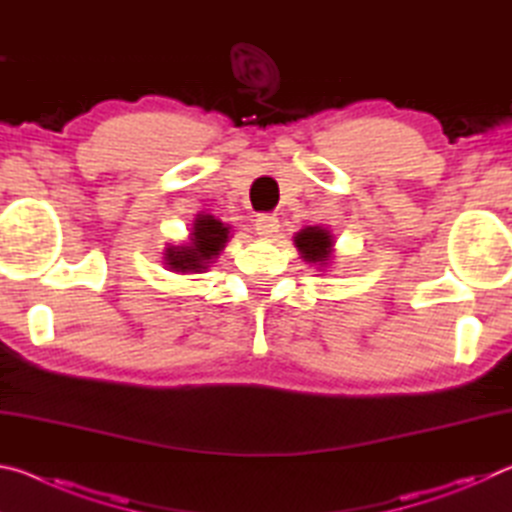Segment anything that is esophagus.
<instances>
[{"label": "esophagus", "instance_id": "34e87169", "mask_svg": "<svg viewBox=\"0 0 512 512\" xmlns=\"http://www.w3.org/2000/svg\"><path fill=\"white\" fill-rule=\"evenodd\" d=\"M255 230L259 237L271 239L277 235V230H280V221H277V216L273 214H259L255 219Z\"/></svg>", "mask_w": 512, "mask_h": 512}]
</instances>
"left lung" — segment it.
Returning a JSON list of instances; mask_svg holds the SVG:
<instances>
[{
    "instance_id": "obj_1",
    "label": "left lung",
    "mask_w": 512,
    "mask_h": 512,
    "mask_svg": "<svg viewBox=\"0 0 512 512\" xmlns=\"http://www.w3.org/2000/svg\"><path fill=\"white\" fill-rule=\"evenodd\" d=\"M293 244H296L300 257L305 259L307 264H318L325 266L332 257L334 250V237L332 232L320 228V225H309V228H302L296 237H293Z\"/></svg>"
}]
</instances>
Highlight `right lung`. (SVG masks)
<instances>
[{
  "label": "right lung",
  "instance_id": "add662e5",
  "mask_svg": "<svg viewBox=\"0 0 512 512\" xmlns=\"http://www.w3.org/2000/svg\"><path fill=\"white\" fill-rule=\"evenodd\" d=\"M230 225L212 214H198L189 232V244L169 246L164 250V264L176 273H205L228 244Z\"/></svg>",
  "mask_w": 512,
  "mask_h": 512
}]
</instances>
